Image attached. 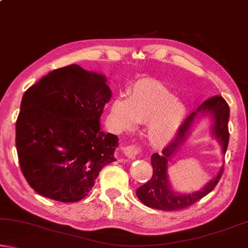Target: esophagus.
Masks as SVG:
<instances>
[{
    "label": "esophagus",
    "mask_w": 248,
    "mask_h": 248,
    "mask_svg": "<svg viewBox=\"0 0 248 248\" xmlns=\"http://www.w3.org/2000/svg\"><path fill=\"white\" fill-rule=\"evenodd\" d=\"M140 150H141L140 146H137V145H127L123 149L124 154L128 158H136L137 155L140 153Z\"/></svg>",
    "instance_id": "34e87169"
}]
</instances>
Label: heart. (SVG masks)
<instances>
[{"mask_svg": "<svg viewBox=\"0 0 248 248\" xmlns=\"http://www.w3.org/2000/svg\"><path fill=\"white\" fill-rule=\"evenodd\" d=\"M186 109L162 84L145 81L129 91V98L118 96L111 102L109 119L118 131H132L148 124L154 148H164L174 139L184 123Z\"/></svg>", "mask_w": 248, "mask_h": 248, "instance_id": "b5f03b06", "label": "heart"}]
</instances>
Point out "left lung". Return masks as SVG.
<instances>
[{
    "label": "left lung",
    "mask_w": 248,
    "mask_h": 248,
    "mask_svg": "<svg viewBox=\"0 0 248 248\" xmlns=\"http://www.w3.org/2000/svg\"><path fill=\"white\" fill-rule=\"evenodd\" d=\"M198 114H209L212 118V134L220 142L222 153L225 154L229 144V117L230 108L228 103L222 96H212L200 105L196 111L188 117L180 125L175 139L162 151V154L154 153L151 157L153 167V175L148 183L142 185L137 189V196L145 205L163 211H175L182 210L199 201L209 192L213 190L223 174V166L215 178H212L205 186L198 191L191 194H178L173 191L170 187L167 169L170 158L178 152L185 140L189 136V131L194 124Z\"/></svg>",
    "instance_id": "1"
}]
</instances>
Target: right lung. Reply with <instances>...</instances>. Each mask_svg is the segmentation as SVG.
<instances>
[{
  "instance_id": "obj_1",
  "label": "right lung",
  "mask_w": 248,
  "mask_h": 248,
  "mask_svg": "<svg viewBox=\"0 0 248 248\" xmlns=\"http://www.w3.org/2000/svg\"><path fill=\"white\" fill-rule=\"evenodd\" d=\"M107 79L78 64L53 70L25 92L16 121V150L33 190L61 202L89 194L115 162L118 138L100 130L111 98Z\"/></svg>"
}]
</instances>
